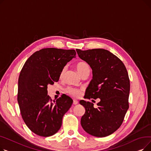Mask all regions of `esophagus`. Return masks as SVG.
Wrapping results in <instances>:
<instances>
[{
    "instance_id": "34e87169",
    "label": "esophagus",
    "mask_w": 151,
    "mask_h": 151,
    "mask_svg": "<svg viewBox=\"0 0 151 151\" xmlns=\"http://www.w3.org/2000/svg\"><path fill=\"white\" fill-rule=\"evenodd\" d=\"M73 104H74V105H77L78 104V101L77 100H76V99H74L73 100Z\"/></svg>"
}]
</instances>
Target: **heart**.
<instances>
[{
	"label": "heart",
	"instance_id": "b5f03b06",
	"mask_svg": "<svg viewBox=\"0 0 151 151\" xmlns=\"http://www.w3.org/2000/svg\"><path fill=\"white\" fill-rule=\"evenodd\" d=\"M76 68L78 71V72L80 73V74L81 75H83L84 73H85L86 71H87L88 70H90V67H89V65L87 63L84 62H79L76 65ZM65 71H66V68L64 67L62 69L61 73H60V78H63V76H64ZM67 92L69 94L71 95V96H73L74 97H78V96H80L81 94L80 90H79L76 88H68L67 89Z\"/></svg>",
	"mask_w": 151,
	"mask_h": 151
}]
</instances>
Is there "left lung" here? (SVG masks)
I'll return each mask as SVG.
<instances>
[{
    "instance_id": "1",
    "label": "left lung",
    "mask_w": 151,
    "mask_h": 151,
    "mask_svg": "<svg viewBox=\"0 0 151 151\" xmlns=\"http://www.w3.org/2000/svg\"><path fill=\"white\" fill-rule=\"evenodd\" d=\"M76 51L79 58L92 70V80L86 89L84 98L100 100L97 108H94L89 101H80L85 108L81 119V126L92 136H108L120 127L129 107L127 70L123 62L108 50Z\"/></svg>"
}]
</instances>
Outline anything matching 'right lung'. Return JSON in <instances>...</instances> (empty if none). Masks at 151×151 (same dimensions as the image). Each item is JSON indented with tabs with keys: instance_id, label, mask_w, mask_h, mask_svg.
I'll return each instance as SVG.
<instances>
[{
	"instance_id": "obj_1",
	"label": "right lung",
	"mask_w": 151,
	"mask_h": 151,
	"mask_svg": "<svg viewBox=\"0 0 151 151\" xmlns=\"http://www.w3.org/2000/svg\"><path fill=\"white\" fill-rule=\"evenodd\" d=\"M76 54L74 50L44 48L30 55L21 71L18 105L24 121L37 135L47 137L57 133L73 104L65 94L52 101L47 89L49 84L59 81L62 69Z\"/></svg>"
}]
</instances>
